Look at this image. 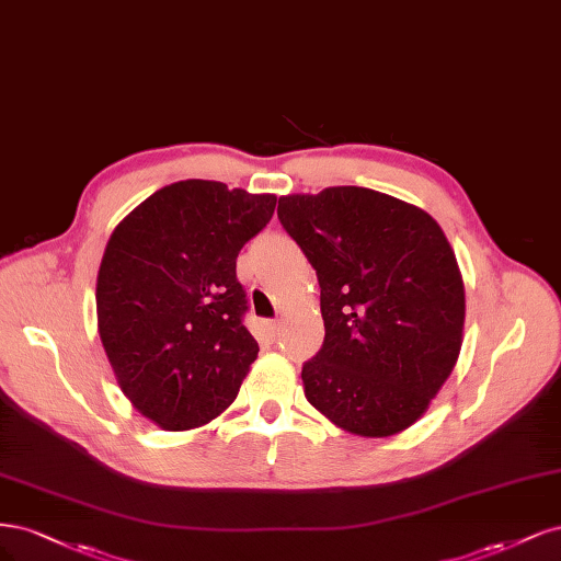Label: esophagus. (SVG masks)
<instances>
[{"label":"esophagus","instance_id":"34e87169","mask_svg":"<svg viewBox=\"0 0 561 561\" xmlns=\"http://www.w3.org/2000/svg\"><path fill=\"white\" fill-rule=\"evenodd\" d=\"M265 333L275 340L279 335V321H267L265 323Z\"/></svg>","mask_w":561,"mask_h":561}]
</instances>
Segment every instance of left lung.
<instances>
[{"label":"left lung","instance_id":"8db88e82","mask_svg":"<svg viewBox=\"0 0 561 561\" xmlns=\"http://www.w3.org/2000/svg\"><path fill=\"white\" fill-rule=\"evenodd\" d=\"M277 216L321 286L327 337L302 366L305 399L354 436L410 428L463 342V279L443 228L424 209L360 186L282 195Z\"/></svg>","mask_w":561,"mask_h":561}]
</instances>
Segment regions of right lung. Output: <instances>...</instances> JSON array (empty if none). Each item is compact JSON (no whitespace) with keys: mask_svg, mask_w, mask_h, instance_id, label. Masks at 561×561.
I'll return each mask as SVG.
<instances>
[{"mask_svg":"<svg viewBox=\"0 0 561 561\" xmlns=\"http://www.w3.org/2000/svg\"><path fill=\"white\" fill-rule=\"evenodd\" d=\"M277 195L186 179L114 228L98 273V331L121 391L165 431L219 417L259 356L244 323L240 249Z\"/></svg>","mask_w":561,"mask_h":561,"instance_id":"obj_1","label":"right lung"}]
</instances>
